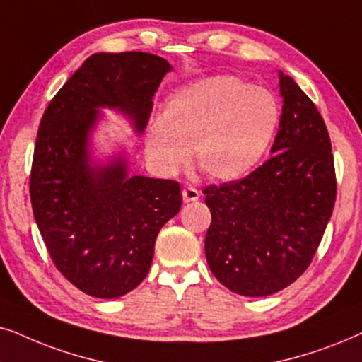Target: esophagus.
Wrapping results in <instances>:
<instances>
[{"instance_id":"1","label":"esophagus","mask_w":362,"mask_h":362,"mask_svg":"<svg viewBox=\"0 0 362 362\" xmlns=\"http://www.w3.org/2000/svg\"><path fill=\"white\" fill-rule=\"evenodd\" d=\"M182 197H184L185 204H189V202H197L200 199V192L194 189V187H185V189L182 190Z\"/></svg>"}]
</instances>
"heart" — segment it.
Instances as JSON below:
<instances>
[{
	"label": "heart",
	"mask_w": 362,
	"mask_h": 362,
	"mask_svg": "<svg viewBox=\"0 0 362 362\" xmlns=\"http://www.w3.org/2000/svg\"><path fill=\"white\" fill-rule=\"evenodd\" d=\"M279 122L272 93L235 76H214L177 90L147 132V157L172 175L190 158L215 180H238L267 153Z\"/></svg>",
	"instance_id": "1"
}]
</instances>
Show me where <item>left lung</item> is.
Listing matches in <instances>:
<instances>
[{
  "mask_svg": "<svg viewBox=\"0 0 362 362\" xmlns=\"http://www.w3.org/2000/svg\"><path fill=\"white\" fill-rule=\"evenodd\" d=\"M279 129L263 165L204 190L211 211L206 263L242 296H268L305 273L336 200L329 134L313 100L279 71Z\"/></svg>",
  "mask_w": 362,
  "mask_h": 362,
  "instance_id": "1",
  "label": "left lung"
}]
</instances>
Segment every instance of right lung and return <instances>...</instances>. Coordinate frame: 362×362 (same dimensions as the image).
<instances>
[{"instance_id":"1","label":"right lung","mask_w":362,"mask_h":362,"mask_svg":"<svg viewBox=\"0 0 362 362\" xmlns=\"http://www.w3.org/2000/svg\"><path fill=\"white\" fill-rule=\"evenodd\" d=\"M172 66L151 52H95L47 105L36 137L30 194L47 252L86 295L119 298L151 269L158 231L178 214L180 185L131 175L125 152L93 156V132L112 109L146 131L152 98Z\"/></svg>"}]
</instances>
